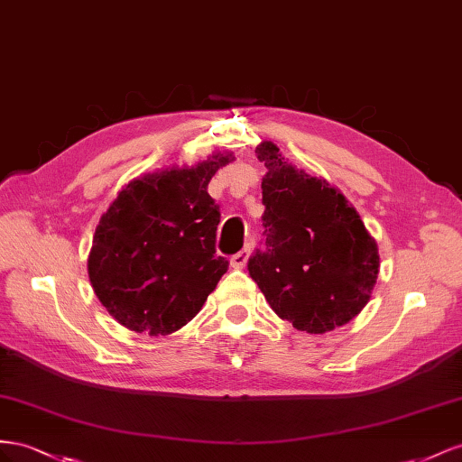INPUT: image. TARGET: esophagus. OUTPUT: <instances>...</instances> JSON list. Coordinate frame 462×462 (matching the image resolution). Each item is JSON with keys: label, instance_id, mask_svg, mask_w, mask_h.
Segmentation results:
<instances>
[{"label": "esophagus", "instance_id": "esophagus-1", "mask_svg": "<svg viewBox=\"0 0 462 462\" xmlns=\"http://www.w3.org/2000/svg\"><path fill=\"white\" fill-rule=\"evenodd\" d=\"M249 254H252V247L245 245V247L242 249V252L234 254V255L230 257V265H232L234 269H244V267H245V263H247V259H249Z\"/></svg>", "mask_w": 462, "mask_h": 462}]
</instances>
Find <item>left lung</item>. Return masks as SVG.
Wrapping results in <instances>:
<instances>
[{"label":"left lung","instance_id":"obj_1","mask_svg":"<svg viewBox=\"0 0 462 462\" xmlns=\"http://www.w3.org/2000/svg\"><path fill=\"white\" fill-rule=\"evenodd\" d=\"M255 154L267 166L265 238L247 261L249 276L298 331L323 335L346 325L375 286V240L345 195L284 162L276 144L261 143Z\"/></svg>","mask_w":462,"mask_h":462}]
</instances>
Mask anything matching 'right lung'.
<instances>
[{
    "instance_id": "obj_1",
    "label": "right lung",
    "mask_w": 462,
    "mask_h": 462,
    "mask_svg": "<svg viewBox=\"0 0 462 462\" xmlns=\"http://www.w3.org/2000/svg\"><path fill=\"white\" fill-rule=\"evenodd\" d=\"M232 154L129 181L102 215L88 255L95 294L124 327L151 337L191 321L226 273L220 208L207 193Z\"/></svg>"
}]
</instances>
